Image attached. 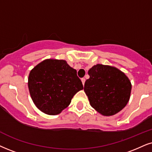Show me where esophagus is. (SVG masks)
Masks as SVG:
<instances>
[{"mask_svg": "<svg viewBox=\"0 0 152 152\" xmlns=\"http://www.w3.org/2000/svg\"><path fill=\"white\" fill-rule=\"evenodd\" d=\"M82 82V85H85V78H82L81 79Z\"/></svg>", "mask_w": 152, "mask_h": 152, "instance_id": "34e87169", "label": "esophagus"}]
</instances>
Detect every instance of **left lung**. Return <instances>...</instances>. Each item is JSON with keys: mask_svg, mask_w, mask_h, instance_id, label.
Masks as SVG:
<instances>
[{"mask_svg": "<svg viewBox=\"0 0 152 152\" xmlns=\"http://www.w3.org/2000/svg\"><path fill=\"white\" fill-rule=\"evenodd\" d=\"M85 92L91 107L103 115H113L126 106L132 85L124 72L115 67L97 64L88 71Z\"/></svg>", "mask_w": 152, "mask_h": 152, "instance_id": "1", "label": "left lung"}]
</instances>
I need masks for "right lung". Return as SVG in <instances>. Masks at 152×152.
<instances>
[{"label":"right lung","mask_w":152,"mask_h":152,"mask_svg":"<svg viewBox=\"0 0 152 152\" xmlns=\"http://www.w3.org/2000/svg\"><path fill=\"white\" fill-rule=\"evenodd\" d=\"M28 87L35 106L48 115H58L83 89L77 70L64 60L46 59L30 71Z\"/></svg>","instance_id":"add662e5"}]
</instances>
